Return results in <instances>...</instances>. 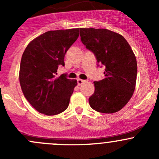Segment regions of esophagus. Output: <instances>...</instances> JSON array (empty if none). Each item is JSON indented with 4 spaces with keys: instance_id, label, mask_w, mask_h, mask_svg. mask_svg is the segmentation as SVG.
<instances>
[{
    "instance_id": "obj_1",
    "label": "esophagus",
    "mask_w": 159,
    "mask_h": 159,
    "mask_svg": "<svg viewBox=\"0 0 159 159\" xmlns=\"http://www.w3.org/2000/svg\"><path fill=\"white\" fill-rule=\"evenodd\" d=\"M84 80H82V79H80V78H78V80H77V82H78V85H81V84H82L84 82Z\"/></svg>"
}]
</instances>
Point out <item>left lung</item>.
Listing matches in <instances>:
<instances>
[{"instance_id":"1","label":"left lung","mask_w":159,"mask_h":159,"mask_svg":"<svg viewBox=\"0 0 159 159\" xmlns=\"http://www.w3.org/2000/svg\"><path fill=\"white\" fill-rule=\"evenodd\" d=\"M81 41L105 67V78L94 81V92L89 98L94 110L111 114L129 102L135 89L136 57L122 35L108 29L80 28Z\"/></svg>"}]
</instances>
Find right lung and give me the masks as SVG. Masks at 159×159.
<instances>
[{
  "label": "right lung",
  "instance_id": "right-lung-1",
  "mask_svg": "<svg viewBox=\"0 0 159 159\" xmlns=\"http://www.w3.org/2000/svg\"><path fill=\"white\" fill-rule=\"evenodd\" d=\"M79 29L49 30L30 41L22 55L19 80L28 102L40 113L54 115L68 108L76 80L66 74L56 77L65 66V55L79 36Z\"/></svg>",
  "mask_w": 159,
  "mask_h": 159
}]
</instances>
